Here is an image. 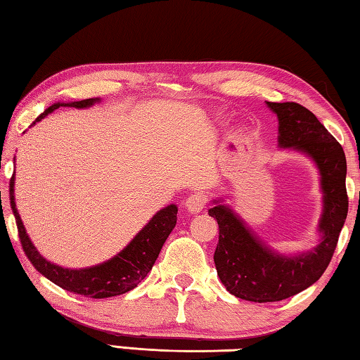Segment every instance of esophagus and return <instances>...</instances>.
<instances>
[{
  "label": "esophagus",
  "instance_id": "34e87169",
  "mask_svg": "<svg viewBox=\"0 0 360 360\" xmlns=\"http://www.w3.org/2000/svg\"><path fill=\"white\" fill-rule=\"evenodd\" d=\"M206 203H208V197H206L203 192H193L188 195L186 208L188 212H192V214H197V212H200L205 208Z\"/></svg>",
  "mask_w": 360,
  "mask_h": 360
}]
</instances>
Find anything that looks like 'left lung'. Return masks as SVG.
Wrapping results in <instances>:
<instances>
[{"mask_svg": "<svg viewBox=\"0 0 360 360\" xmlns=\"http://www.w3.org/2000/svg\"><path fill=\"white\" fill-rule=\"evenodd\" d=\"M266 105L278 115L279 146L307 152L318 165L324 212L319 222V245L307 254L284 257L262 245L227 206L217 203L208 211L219 225L214 252L219 278L231 295L257 303L284 300L318 281L330 264L349 205L341 144L298 103L268 101Z\"/></svg>", "mask_w": 360, "mask_h": 360, "instance_id": "1", "label": "left lung"}]
</instances>
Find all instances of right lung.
Returning a JSON list of instances; mask_svg holds the SVG:
<instances>
[{
    "label": "right lung",
    "instance_id": "1",
    "mask_svg": "<svg viewBox=\"0 0 360 360\" xmlns=\"http://www.w3.org/2000/svg\"><path fill=\"white\" fill-rule=\"evenodd\" d=\"M95 101H98V98H87L75 103H56V105L49 106L44 112L39 114L32 125H34L41 119H44L47 114L56 111L60 106L89 108ZM9 198L12 212L15 216V224L17 230H19L22 248L36 270L42 276H46L49 281L60 285L62 289L90 298H108L125 294V292L135 289L152 270L158 254H160L163 243L167 241L168 235L172 233V230L176 225V219H178L176 217L178 208H176V205H169L167 208L158 211L150 219L149 224L133 238L130 245L111 260L96 266L70 270V268L53 265L44 257H41V254L36 251L33 243L30 241L25 227H23V222L19 216V211L15 208L14 174H12L9 182Z\"/></svg>",
    "mask_w": 360,
    "mask_h": 360
}]
</instances>
